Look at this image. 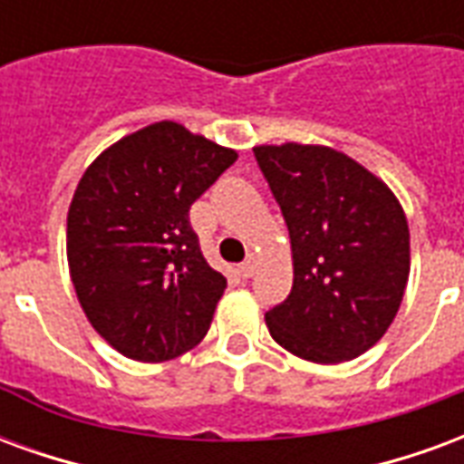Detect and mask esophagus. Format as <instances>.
Wrapping results in <instances>:
<instances>
[{
    "instance_id": "1",
    "label": "esophagus",
    "mask_w": 464,
    "mask_h": 464,
    "mask_svg": "<svg viewBox=\"0 0 464 464\" xmlns=\"http://www.w3.org/2000/svg\"><path fill=\"white\" fill-rule=\"evenodd\" d=\"M256 266H258V256H256V253H251V256H248V258H246V261L238 266V273H241L243 278H251L253 273H256Z\"/></svg>"
}]
</instances>
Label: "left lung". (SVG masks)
<instances>
[{"mask_svg":"<svg viewBox=\"0 0 464 464\" xmlns=\"http://www.w3.org/2000/svg\"><path fill=\"white\" fill-rule=\"evenodd\" d=\"M253 153L291 236V295L266 313L273 341L321 365L358 358L385 335L408 285L402 206L331 146L266 143Z\"/></svg>","mask_w":464,"mask_h":464,"instance_id":"obj_1","label":"left lung"}]
</instances>
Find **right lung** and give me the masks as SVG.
<instances>
[{
  "label": "right lung",
  "instance_id": "1",
  "mask_svg": "<svg viewBox=\"0 0 464 464\" xmlns=\"http://www.w3.org/2000/svg\"><path fill=\"white\" fill-rule=\"evenodd\" d=\"M238 153L176 121L96 156L66 216V258L94 331L121 355L163 362L198 345L226 278L206 263L188 211Z\"/></svg>",
  "mask_w": 464,
  "mask_h": 464
}]
</instances>
